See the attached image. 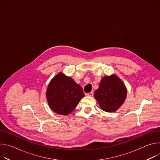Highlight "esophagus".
Wrapping results in <instances>:
<instances>
[{"label": "esophagus", "instance_id": "34e87169", "mask_svg": "<svg viewBox=\"0 0 160 160\" xmlns=\"http://www.w3.org/2000/svg\"><path fill=\"white\" fill-rule=\"evenodd\" d=\"M88 96H90V97H92V96H93V95H94V92L93 91H91L90 92H89V93H88L87 94Z\"/></svg>", "mask_w": 160, "mask_h": 160}]
</instances>
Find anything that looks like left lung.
I'll list each match as a JSON object with an SVG mask.
<instances>
[{
    "instance_id": "obj_1",
    "label": "left lung",
    "mask_w": 160,
    "mask_h": 160,
    "mask_svg": "<svg viewBox=\"0 0 160 160\" xmlns=\"http://www.w3.org/2000/svg\"><path fill=\"white\" fill-rule=\"evenodd\" d=\"M127 92L125 85L118 77L107 76L101 80L99 87L95 91L94 98L102 110L114 112L125 101Z\"/></svg>"
}]
</instances>
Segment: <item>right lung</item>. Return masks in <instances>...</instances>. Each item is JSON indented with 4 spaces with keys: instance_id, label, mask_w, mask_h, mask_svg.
Segmentation results:
<instances>
[{
    "instance_id": "add662e5",
    "label": "right lung",
    "mask_w": 160,
    "mask_h": 160,
    "mask_svg": "<svg viewBox=\"0 0 160 160\" xmlns=\"http://www.w3.org/2000/svg\"><path fill=\"white\" fill-rule=\"evenodd\" d=\"M83 96L81 86L61 73L51 81L46 92L50 108L55 112L62 115L72 112Z\"/></svg>"
}]
</instances>
